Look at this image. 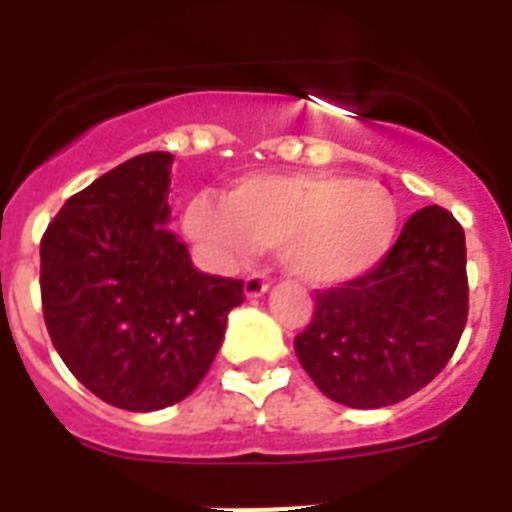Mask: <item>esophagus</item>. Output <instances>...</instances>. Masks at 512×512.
Here are the masks:
<instances>
[{
	"mask_svg": "<svg viewBox=\"0 0 512 512\" xmlns=\"http://www.w3.org/2000/svg\"><path fill=\"white\" fill-rule=\"evenodd\" d=\"M271 289V281L265 279L263 273H252L244 279V295L247 297H263Z\"/></svg>",
	"mask_w": 512,
	"mask_h": 512,
	"instance_id": "34e87169",
	"label": "esophagus"
}]
</instances>
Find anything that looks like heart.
<instances>
[{"instance_id": "heart-1", "label": "heart", "mask_w": 512, "mask_h": 512, "mask_svg": "<svg viewBox=\"0 0 512 512\" xmlns=\"http://www.w3.org/2000/svg\"><path fill=\"white\" fill-rule=\"evenodd\" d=\"M398 220L388 185L335 175H249L223 201L199 193L183 212L185 233L215 263L281 249L289 271L313 287L372 271L393 247Z\"/></svg>"}]
</instances>
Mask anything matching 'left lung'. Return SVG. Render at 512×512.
Listing matches in <instances>:
<instances>
[{"instance_id": "obj_1", "label": "left lung", "mask_w": 512, "mask_h": 512, "mask_svg": "<svg viewBox=\"0 0 512 512\" xmlns=\"http://www.w3.org/2000/svg\"><path fill=\"white\" fill-rule=\"evenodd\" d=\"M465 231L438 204L417 209L372 271L316 292L295 353L337 404L380 409L422 390L468 321Z\"/></svg>"}]
</instances>
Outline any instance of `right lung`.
Masks as SVG:
<instances>
[{
	"label": "right lung",
	"instance_id": "obj_1",
	"mask_svg": "<svg viewBox=\"0 0 512 512\" xmlns=\"http://www.w3.org/2000/svg\"><path fill=\"white\" fill-rule=\"evenodd\" d=\"M167 151L140 154L63 204L42 236V311L84 388L127 412L183 401L223 345L239 279L193 268L167 231Z\"/></svg>",
	"mask_w": 512,
	"mask_h": 512
}]
</instances>
